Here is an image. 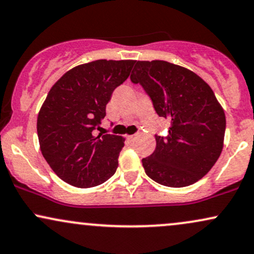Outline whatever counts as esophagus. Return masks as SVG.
Wrapping results in <instances>:
<instances>
[{"label": "esophagus", "mask_w": 254, "mask_h": 254, "mask_svg": "<svg viewBox=\"0 0 254 254\" xmlns=\"http://www.w3.org/2000/svg\"><path fill=\"white\" fill-rule=\"evenodd\" d=\"M127 137H128V140H130V141H133V140L136 137V134H133V135H128Z\"/></svg>", "instance_id": "esophagus-1"}]
</instances>
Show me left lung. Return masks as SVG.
Wrapping results in <instances>:
<instances>
[{"mask_svg": "<svg viewBox=\"0 0 254 254\" xmlns=\"http://www.w3.org/2000/svg\"><path fill=\"white\" fill-rule=\"evenodd\" d=\"M130 75L148 94L156 114L171 122L142 159L146 174L168 187H186L213 167L224 146L226 118L211 87L192 70L167 61H135Z\"/></svg>", "mask_w": 254, "mask_h": 254, "instance_id": "1", "label": "left lung"}]
</instances>
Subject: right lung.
I'll list each match as a JSON object with an SVG mask.
<instances>
[{"label": "right lung", "mask_w": 254, "mask_h": 254, "mask_svg": "<svg viewBox=\"0 0 254 254\" xmlns=\"http://www.w3.org/2000/svg\"><path fill=\"white\" fill-rule=\"evenodd\" d=\"M133 60H96L68 70L56 82L37 117L43 158L64 183L98 186L117 171L125 139L95 135L114 89L129 76Z\"/></svg>", "instance_id": "add662e5"}]
</instances>
